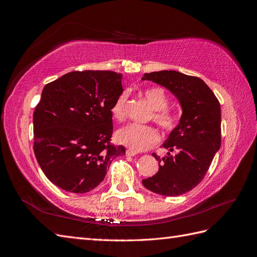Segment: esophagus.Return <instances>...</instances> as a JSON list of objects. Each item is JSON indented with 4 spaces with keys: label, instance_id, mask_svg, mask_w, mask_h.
Instances as JSON below:
<instances>
[{
    "label": "esophagus",
    "instance_id": "obj_1",
    "mask_svg": "<svg viewBox=\"0 0 257 257\" xmlns=\"http://www.w3.org/2000/svg\"><path fill=\"white\" fill-rule=\"evenodd\" d=\"M136 154H137V152L134 151V150H132V149H127L126 150V155H127V157H134V155H136Z\"/></svg>",
    "mask_w": 257,
    "mask_h": 257
}]
</instances>
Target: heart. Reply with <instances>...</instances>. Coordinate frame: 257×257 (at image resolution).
<instances>
[{
	"label": "heart",
	"mask_w": 257,
	"mask_h": 257,
	"mask_svg": "<svg viewBox=\"0 0 257 257\" xmlns=\"http://www.w3.org/2000/svg\"><path fill=\"white\" fill-rule=\"evenodd\" d=\"M143 95L154 109L153 121L157 122L163 130L172 132L179 125L180 114L168 107L169 98L164 89L160 87L148 88L143 91ZM126 100L127 95L125 93H122L114 100L110 111L115 120L122 121L125 118ZM115 138L119 144L131 148L132 150L143 151L157 144L160 141V134L158 130L151 125L131 123L116 132Z\"/></svg>",
	"instance_id": "1"
}]
</instances>
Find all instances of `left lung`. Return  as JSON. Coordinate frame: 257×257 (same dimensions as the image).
<instances>
[{
    "instance_id": "obj_1",
    "label": "left lung",
    "mask_w": 257,
    "mask_h": 257,
    "mask_svg": "<svg viewBox=\"0 0 257 257\" xmlns=\"http://www.w3.org/2000/svg\"><path fill=\"white\" fill-rule=\"evenodd\" d=\"M167 88L179 99L182 115L179 125L163 147L176 151L159 161V172L144 179L146 189L164 196H178L191 191L203 180L215 152L221 147V106L219 99L198 77L176 71L152 72L143 80Z\"/></svg>"
}]
</instances>
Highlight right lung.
<instances>
[{"instance_id": "right-lung-1", "label": "right lung", "mask_w": 257, "mask_h": 257, "mask_svg": "<svg viewBox=\"0 0 257 257\" xmlns=\"http://www.w3.org/2000/svg\"><path fill=\"white\" fill-rule=\"evenodd\" d=\"M121 80L111 71H75L45 85L33 114V150L45 176L62 190L92 191L112 160L125 154L110 143Z\"/></svg>"}]
</instances>
